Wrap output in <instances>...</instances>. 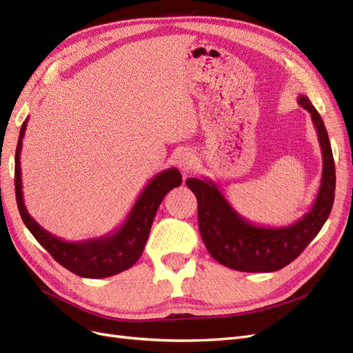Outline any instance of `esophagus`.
I'll return each instance as SVG.
<instances>
[{"label": "esophagus", "instance_id": "34e87169", "mask_svg": "<svg viewBox=\"0 0 353 353\" xmlns=\"http://www.w3.org/2000/svg\"><path fill=\"white\" fill-rule=\"evenodd\" d=\"M178 166L183 172H190L196 166V154L190 150H185L178 157Z\"/></svg>", "mask_w": 353, "mask_h": 353}]
</instances>
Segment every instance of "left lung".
Here are the masks:
<instances>
[{
	"label": "left lung",
	"mask_w": 353,
	"mask_h": 353,
	"mask_svg": "<svg viewBox=\"0 0 353 353\" xmlns=\"http://www.w3.org/2000/svg\"><path fill=\"white\" fill-rule=\"evenodd\" d=\"M299 104L311 113L323 152V175L316 199L307 213L287 227L252 223L234 209L213 181L188 178L187 187L197 197L199 230L215 261L243 272L279 271L301 254L323 228L334 203L336 168L328 134L321 116L306 95Z\"/></svg>",
	"instance_id": "obj_1"
}]
</instances>
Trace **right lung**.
Wrapping results in <instances>:
<instances>
[{"instance_id":"obj_1","label":"right lung","mask_w":353,"mask_h":353,"mask_svg":"<svg viewBox=\"0 0 353 353\" xmlns=\"http://www.w3.org/2000/svg\"><path fill=\"white\" fill-rule=\"evenodd\" d=\"M26 125L28 119L20 128L16 148L14 188L20 216L32 236L61 266L83 279H108L130 270L143 254L160 203L170 190L183 183L179 170L169 168L148 181L122 225L113 232L88 240L66 241L42 228L26 210L20 172V152Z\"/></svg>"}]
</instances>
